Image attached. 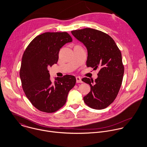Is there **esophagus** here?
<instances>
[{
    "label": "esophagus",
    "mask_w": 147,
    "mask_h": 147,
    "mask_svg": "<svg viewBox=\"0 0 147 147\" xmlns=\"http://www.w3.org/2000/svg\"><path fill=\"white\" fill-rule=\"evenodd\" d=\"M76 82L77 83H82V81L81 80V77H76Z\"/></svg>",
    "instance_id": "obj_1"
}]
</instances>
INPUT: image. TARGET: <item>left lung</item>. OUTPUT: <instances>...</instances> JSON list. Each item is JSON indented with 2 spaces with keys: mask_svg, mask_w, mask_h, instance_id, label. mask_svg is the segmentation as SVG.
Returning <instances> with one entry per match:
<instances>
[{
  "mask_svg": "<svg viewBox=\"0 0 147 147\" xmlns=\"http://www.w3.org/2000/svg\"><path fill=\"white\" fill-rule=\"evenodd\" d=\"M71 34L87 49L86 66L99 69L94 81L86 77L82 79L91 88L84 100L92 109H105L114 102L121 85L124 66L121 52L114 40L100 30L85 28L73 30Z\"/></svg>",
  "mask_w": 147,
  "mask_h": 147,
  "instance_id": "left-lung-1",
  "label": "left lung"
}]
</instances>
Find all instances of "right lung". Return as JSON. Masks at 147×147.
Here are the masks:
<instances>
[{
  "instance_id": "obj_1",
  "label": "right lung",
  "mask_w": 147,
  "mask_h": 147,
  "mask_svg": "<svg viewBox=\"0 0 147 147\" xmlns=\"http://www.w3.org/2000/svg\"><path fill=\"white\" fill-rule=\"evenodd\" d=\"M72 41L67 32H46L36 37L26 48L22 59L20 77L27 98L38 110L51 113L66 103L76 77L66 75L52 83L48 67L57 63L59 51Z\"/></svg>"
}]
</instances>
